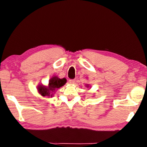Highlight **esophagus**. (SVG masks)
Listing matches in <instances>:
<instances>
[{
	"label": "esophagus",
	"mask_w": 147,
	"mask_h": 147,
	"mask_svg": "<svg viewBox=\"0 0 147 147\" xmlns=\"http://www.w3.org/2000/svg\"><path fill=\"white\" fill-rule=\"evenodd\" d=\"M74 82H75V80L74 79H70L69 80V83L70 84H74Z\"/></svg>",
	"instance_id": "obj_1"
}]
</instances>
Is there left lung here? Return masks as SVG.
<instances>
[{"label":"left lung","instance_id":"1","mask_svg":"<svg viewBox=\"0 0 147 147\" xmlns=\"http://www.w3.org/2000/svg\"><path fill=\"white\" fill-rule=\"evenodd\" d=\"M86 86H87V87H88H88H89V85H87Z\"/></svg>","mask_w":147,"mask_h":147}]
</instances>
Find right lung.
<instances>
[{
    "label": "right lung",
    "mask_w": 147,
    "mask_h": 147,
    "mask_svg": "<svg viewBox=\"0 0 147 147\" xmlns=\"http://www.w3.org/2000/svg\"><path fill=\"white\" fill-rule=\"evenodd\" d=\"M67 82L66 78H59L57 76H53L49 80L48 86L39 85L38 86V93L43 96H53L55 91L64 86Z\"/></svg>",
    "instance_id": "add662e5"
}]
</instances>
